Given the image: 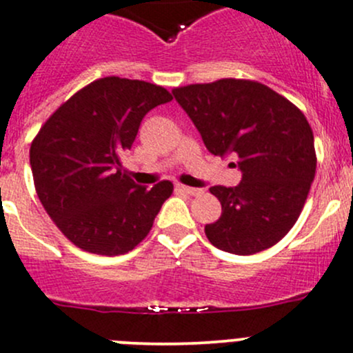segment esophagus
I'll list each match as a JSON object with an SVG mask.
<instances>
[{"label":"esophagus","instance_id":"obj_1","mask_svg":"<svg viewBox=\"0 0 353 353\" xmlns=\"http://www.w3.org/2000/svg\"><path fill=\"white\" fill-rule=\"evenodd\" d=\"M176 190L181 191V193H186V194H191V196H194V194H200L201 190H198V188H190V186H184V184L177 183L176 184Z\"/></svg>","mask_w":353,"mask_h":353}]
</instances>
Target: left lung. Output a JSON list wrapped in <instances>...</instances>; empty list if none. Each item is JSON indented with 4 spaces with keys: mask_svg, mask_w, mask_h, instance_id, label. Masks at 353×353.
Returning a JSON list of instances; mask_svg holds the SVG:
<instances>
[{
    "mask_svg": "<svg viewBox=\"0 0 353 353\" xmlns=\"http://www.w3.org/2000/svg\"><path fill=\"white\" fill-rule=\"evenodd\" d=\"M172 94L208 152L234 155L243 174L238 186L210 188L222 214L205 225L208 241L236 255H253L281 241L300 217L316 176L314 134L305 115L248 79L183 85Z\"/></svg>",
    "mask_w": 353,
    "mask_h": 353,
    "instance_id": "1",
    "label": "left lung"
}]
</instances>
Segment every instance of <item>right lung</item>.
Returning <instances> with one entry per match:
<instances>
[{
	"mask_svg": "<svg viewBox=\"0 0 353 353\" xmlns=\"http://www.w3.org/2000/svg\"><path fill=\"white\" fill-rule=\"evenodd\" d=\"M170 100L152 82L98 79L61 103L32 139L37 196L65 238L84 252H131L172 194L170 181L146 190L122 169L143 117Z\"/></svg>",
	"mask_w": 353,
	"mask_h": 353,
	"instance_id": "1",
	"label": "right lung"
}]
</instances>
